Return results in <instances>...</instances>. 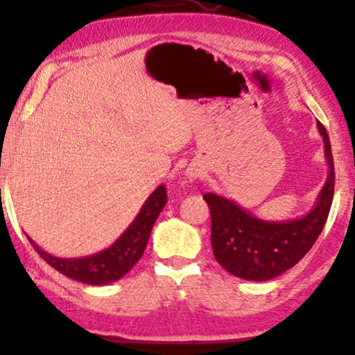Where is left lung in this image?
<instances>
[{"mask_svg": "<svg viewBox=\"0 0 355 355\" xmlns=\"http://www.w3.org/2000/svg\"><path fill=\"white\" fill-rule=\"evenodd\" d=\"M329 163V177L317 204L302 219L268 222L251 216L232 200L205 193L210 209V243L217 263L231 275L249 282H266L293 268L320 236L334 198L336 171L329 135L317 123Z\"/></svg>", "mask_w": 355, "mask_h": 355, "instance_id": "1", "label": "left lung"}]
</instances>
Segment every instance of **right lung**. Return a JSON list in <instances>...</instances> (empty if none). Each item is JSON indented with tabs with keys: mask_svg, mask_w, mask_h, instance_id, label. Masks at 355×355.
<instances>
[{
	"mask_svg": "<svg viewBox=\"0 0 355 355\" xmlns=\"http://www.w3.org/2000/svg\"><path fill=\"white\" fill-rule=\"evenodd\" d=\"M166 204V190L159 185L145 202L136 219L130 227L121 234V237L111 248L97 252V254L85 256V258L64 259L49 254L44 249L30 239L32 246L38 254L44 258L53 270L62 272L70 279L85 283V285H107L123 278L131 268L138 263L145 252V248L150 239L151 229L155 220Z\"/></svg>",
	"mask_w": 355,
	"mask_h": 355,
	"instance_id": "1",
	"label": "right lung"
}]
</instances>
